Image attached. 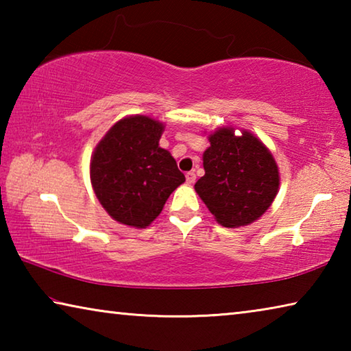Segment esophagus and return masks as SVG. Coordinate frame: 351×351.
Listing matches in <instances>:
<instances>
[{
    "mask_svg": "<svg viewBox=\"0 0 351 351\" xmlns=\"http://www.w3.org/2000/svg\"><path fill=\"white\" fill-rule=\"evenodd\" d=\"M186 180L189 184H193L195 181H197V175H195L193 171H189V173L186 175Z\"/></svg>",
    "mask_w": 351,
    "mask_h": 351,
    "instance_id": "1",
    "label": "esophagus"
}]
</instances>
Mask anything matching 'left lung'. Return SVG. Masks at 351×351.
<instances>
[{
  "mask_svg": "<svg viewBox=\"0 0 351 351\" xmlns=\"http://www.w3.org/2000/svg\"><path fill=\"white\" fill-rule=\"evenodd\" d=\"M221 127L207 134L210 145L203 153L204 176L195 192L218 224L234 229L258 219L276 199L280 173L269 148L241 128Z\"/></svg>",
  "mask_w": 351,
  "mask_h": 351,
  "instance_id": "obj_1",
  "label": "left lung"
}]
</instances>
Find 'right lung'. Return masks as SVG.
<instances>
[{"label":"right lung","instance_id":"add662e5","mask_svg":"<svg viewBox=\"0 0 351 351\" xmlns=\"http://www.w3.org/2000/svg\"><path fill=\"white\" fill-rule=\"evenodd\" d=\"M165 125L150 116L117 121L91 156L94 193L117 223L144 229L162 212L165 201L186 181L175 158L159 147Z\"/></svg>","mask_w":351,"mask_h":351}]
</instances>
